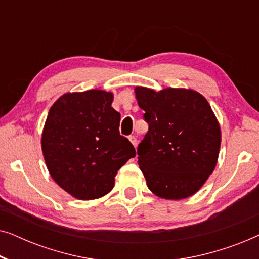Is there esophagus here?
Segmentation results:
<instances>
[{"instance_id":"obj_1","label":"esophagus","mask_w":259,"mask_h":259,"mask_svg":"<svg viewBox=\"0 0 259 259\" xmlns=\"http://www.w3.org/2000/svg\"><path fill=\"white\" fill-rule=\"evenodd\" d=\"M128 139H130L131 143H132L133 146H134V147H137V145H138V140H137L136 136H130V137H128Z\"/></svg>"}]
</instances>
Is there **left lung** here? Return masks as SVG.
Returning <instances> with one entry per match:
<instances>
[{"label": "left lung", "mask_w": 259, "mask_h": 259, "mask_svg": "<svg viewBox=\"0 0 259 259\" xmlns=\"http://www.w3.org/2000/svg\"><path fill=\"white\" fill-rule=\"evenodd\" d=\"M134 92L148 123L138 146L148 189L164 199L192 196L213 172L221 148V127L210 104L185 88L136 87Z\"/></svg>", "instance_id": "obj_1"}]
</instances>
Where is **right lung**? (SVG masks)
<instances>
[{
    "instance_id": "right-lung-1",
    "label": "right lung",
    "mask_w": 259,
    "mask_h": 259,
    "mask_svg": "<svg viewBox=\"0 0 259 259\" xmlns=\"http://www.w3.org/2000/svg\"><path fill=\"white\" fill-rule=\"evenodd\" d=\"M112 101L111 92L101 90L66 93L48 112L41 138L46 165L76 199L107 194L121 166L136 157L133 145L120 136V113Z\"/></svg>"
}]
</instances>
